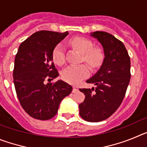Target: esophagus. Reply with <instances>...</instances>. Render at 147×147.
<instances>
[{"label": "esophagus", "instance_id": "34e87169", "mask_svg": "<svg viewBox=\"0 0 147 147\" xmlns=\"http://www.w3.org/2000/svg\"><path fill=\"white\" fill-rule=\"evenodd\" d=\"M79 90V88H78V87L76 86H73V93H75V92L78 91Z\"/></svg>", "mask_w": 147, "mask_h": 147}]
</instances>
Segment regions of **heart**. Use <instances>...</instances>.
I'll use <instances>...</instances> for the list:
<instances>
[{
    "mask_svg": "<svg viewBox=\"0 0 147 147\" xmlns=\"http://www.w3.org/2000/svg\"><path fill=\"white\" fill-rule=\"evenodd\" d=\"M71 45L82 53V59L86 62L92 68L99 67L104 59V54L102 49L93 47L90 40L85 37H77L71 41ZM53 59L59 65L65 62V53L62 43L58 44L52 53ZM89 68L85 64L71 65L65 68L62 72V79L71 84H78L83 79L89 75Z\"/></svg>",
    "mask_w": 147,
    "mask_h": 147,
    "instance_id": "obj_1",
    "label": "heart"
}]
</instances>
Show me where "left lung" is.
<instances>
[{
	"mask_svg": "<svg viewBox=\"0 0 147 147\" xmlns=\"http://www.w3.org/2000/svg\"><path fill=\"white\" fill-rule=\"evenodd\" d=\"M90 36L102 44L105 58L99 70L86 81L96 88L80 89L85 98L79 107L84 120L98 122L112 115L124 99L131 77L130 58L123 42L113 35L95 32Z\"/></svg>",
	"mask_w": 147,
	"mask_h": 147,
	"instance_id": "left-lung-1",
	"label": "left lung"
}]
</instances>
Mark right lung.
Returning a JSON list of instances; mask_svg holds the SVG:
<instances>
[{"label":"right lung","instance_id":"right-lung-1","mask_svg":"<svg viewBox=\"0 0 147 147\" xmlns=\"http://www.w3.org/2000/svg\"><path fill=\"white\" fill-rule=\"evenodd\" d=\"M68 34L40 31L20 44L15 56L13 79L23 110L32 118L49 120L57 114L61 101L72 91L62 80L48 82L59 76L53 62L54 48Z\"/></svg>","mask_w":147,"mask_h":147}]
</instances>
